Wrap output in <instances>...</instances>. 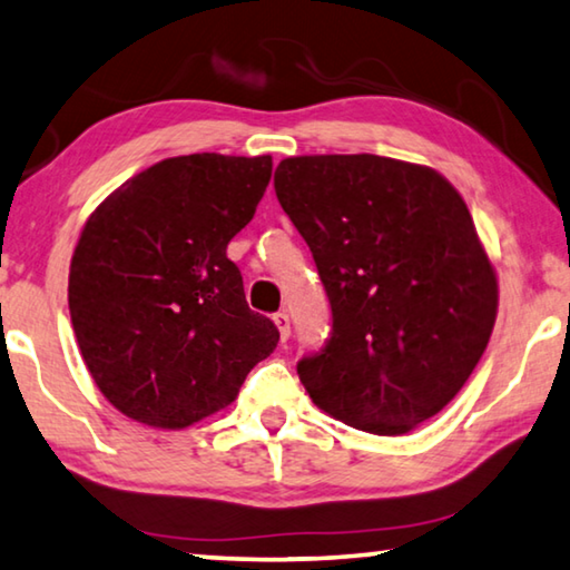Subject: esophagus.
<instances>
[{
    "label": "esophagus",
    "mask_w": 570,
    "mask_h": 570,
    "mask_svg": "<svg viewBox=\"0 0 570 570\" xmlns=\"http://www.w3.org/2000/svg\"><path fill=\"white\" fill-rule=\"evenodd\" d=\"M273 321H275L277 331H279V338H283V341L291 338V315H287L285 311L283 313H275Z\"/></svg>",
    "instance_id": "obj_1"
}]
</instances>
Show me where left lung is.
Returning <instances> with one entry per match:
<instances>
[{"mask_svg":"<svg viewBox=\"0 0 570 570\" xmlns=\"http://www.w3.org/2000/svg\"><path fill=\"white\" fill-rule=\"evenodd\" d=\"M275 194L333 313L321 353L297 361L305 391L361 432H412L456 396L495 325L468 204L429 166L373 154L285 158Z\"/></svg>","mask_w":570,"mask_h":570,"instance_id":"obj_1","label":"left lung"}]
</instances>
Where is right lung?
Returning <instances> with one entry per match:
<instances>
[{
    "mask_svg": "<svg viewBox=\"0 0 570 570\" xmlns=\"http://www.w3.org/2000/svg\"><path fill=\"white\" fill-rule=\"evenodd\" d=\"M273 156H174L90 214L68 303L82 361L120 414L184 429L237 399L279 333L245 301L229 239L255 217Z\"/></svg>",
    "mask_w": 570,
    "mask_h": 570,
    "instance_id": "right-lung-1",
    "label": "right lung"
}]
</instances>
